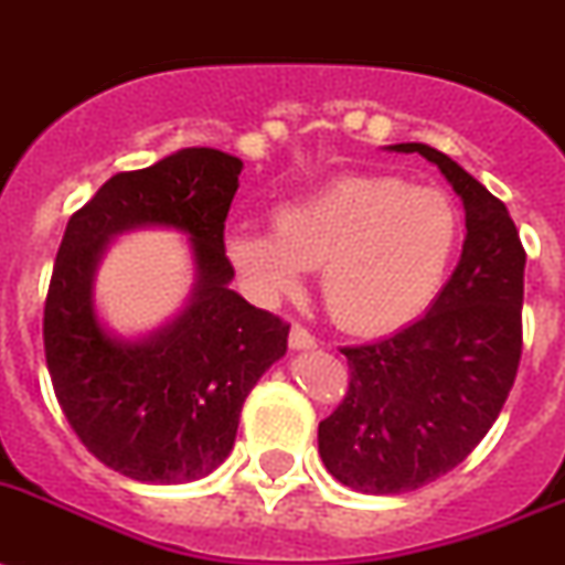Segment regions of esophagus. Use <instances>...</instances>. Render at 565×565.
Masks as SVG:
<instances>
[{
	"label": "esophagus",
	"mask_w": 565,
	"mask_h": 565,
	"mask_svg": "<svg viewBox=\"0 0 565 565\" xmlns=\"http://www.w3.org/2000/svg\"><path fill=\"white\" fill-rule=\"evenodd\" d=\"M288 347H291V349H311V347H317V340H315V334L306 329V326L294 323L291 332H288Z\"/></svg>",
	"instance_id": "obj_1"
}]
</instances>
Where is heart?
Wrapping results in <instances>:
<instances>
[{
  "label": "heart",
  "mask_w": 565,
  "mask_h": 565,
  "mask_svg": "<svg viewBox=\"0 0 565 565\" xmlns=\"http://www.w3.org/2000/svg\"><path fill=\"white\" fill-rule=\"evenodd\" d=\"M461 239L445 190L398 175H340L277 210V225L233 222L225 250L256 300L291 291L320 268L329 315L349 332H386L441 291Z\"/></svg>",
  "instance_id": "1"
}]
</instances>
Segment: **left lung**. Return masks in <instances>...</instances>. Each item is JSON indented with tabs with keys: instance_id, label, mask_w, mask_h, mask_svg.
<instances>
[{
	"instance_id": "obj_1",
	"label": "left lung",
	"mask_w": 565,
	"mask_h": 565,
	"mask_svg": "<svg viewBox=\"0 0 565 565\" xmlns=\"http://www.w3.org/2000/svg\"><path fill=\"white\" fill-rule=\"evenodd\" d=\"M441 170L465 204V245L430 311L393 338L340 349L349 390L317 427L326 470L363 493L445 477L500 416L523 355L525 250L508 207L427 143H395Z\"/></svg>"
}]
</instances>
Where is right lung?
<instances>
[{
	"label": "right lung",
	"instance_id": "1",
	"mask_svg": "<svg viewBox=\"0 0 565 565\" xmlns=\"http://www.w3.org/2000/svg\"><path fill=\"white\" fill-rule=\"evenodd\" d=\"M239 172V158L210 147L118 172L60 242L42 317L54 395L88 454L138 482H193L218 468L242 404L288 349V323L227 286L225 218ZM135 226L188 232L196 282L175 321L124 341L96 317L94 271L108 239Z\"/></svg>",
	"mask_w": 565,
	"mask_h": 565
}]
</instances>
